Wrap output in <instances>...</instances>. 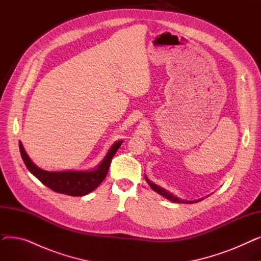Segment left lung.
Instances as JSON below:
<instances>
[{
  "mask_svg": "<svg viewBox=\"0 0 261 261\" xmlns=\"http://www.w3.org/2000/svg\"><path fill=\"white\" fill-rule=\"evenodd\" d=\"M145 177H146V175H145ZM146 181H147V183L150 185V187H151L154 191H156L158 194H160V195H162L163 197H165V198H167L168 200H170V201H172V202H175V203H197V202H199V201H201L202 199H200V200H196V201H185V200H182V199H179V198H176V197H174V196H172L170 193H168V191H166L165 189H163L162 187H159L158 185H155V184H153L152 182H150L147 177H146Z\"/></svg>",
  "mask_w": 261,
  "mask_h": 261,
  "instance_id": "1",
  "label": "left lung"
}]
</instances>
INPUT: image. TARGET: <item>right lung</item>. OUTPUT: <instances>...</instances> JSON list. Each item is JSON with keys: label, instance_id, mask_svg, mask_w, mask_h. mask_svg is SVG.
Instances as JSON below:
<instances>
[{"label": "right lung", "instance_id": "right-lung-1", "mask_svg": "<svg viewBox=\"0 0 261 261\" xmlns=\"http://www.w3.org/2000/svg\"><path fill=\"white\" fill-rule=\"evenodd\" d=\"M121 141L115 143L109 150L105 160L100 165L92 171H62V172H49L40 169L31 161L25 152L22 143L19 142L21 156L24 161L27 169H29L37 179L45 186L59 194H64L73 197L86 196L97 187L108 174L110 164L112 158L116 153L121 145Z\"/></svg>", "mask_w": 261, "mask_h": 261}]
</instances>
